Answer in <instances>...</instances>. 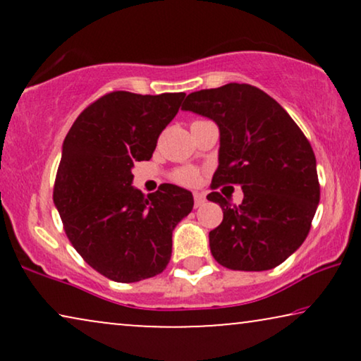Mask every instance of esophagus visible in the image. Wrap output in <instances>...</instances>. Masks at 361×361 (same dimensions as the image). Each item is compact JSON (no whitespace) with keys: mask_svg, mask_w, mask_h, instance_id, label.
I'll list each match as a JSON object with an SVG mask.
<instances>
[{"mask_svg":"<svg viewBox=\"0 0 361 361\" xmlns=\"http://www.w3.org/2000/svg\"><path fill=\"white\" fill-rule=\"evenodd\" d=\"M194 204H195V207L204 205L205 204V195L200 194V192H195V194H194Z\"/></svg>","mask_w":361,"mask_h":361,"instance_id":"obj_1","label":"esophagus"}]
</instances>
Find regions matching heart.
Wrapping results in <instances>:
<instances>
[{
    "label": "heart",
    "mask_w": 361,
    "mask_h": 361,
    "mask_svg": "<svg viewBox=\"0 0 361 361\" xmlns=\"http://www.w3.org/2000/svg\"><path fill=\"white\" fill-rule=\"evenodd\" d=\"M174 180L180 185H197L200 182L199 172L190 169V167H184V169H179L174 174Z\"/></svg>",
    "instance_id": "heart-1"
}]
</instances>
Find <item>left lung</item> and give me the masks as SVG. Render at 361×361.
Returning <instances> with one entry per match:
<instances>
[{"instance_id": "8db88e82", "label": "left lung", "mask_w": 361, "mask_h": 361, "mask_svg": "<svg viewBox=\"0 0 361 361\" xmlns=\"http://www.w3.org/2000/svg\"><path fill=\"white\" fill-rule=\"evenodd\" d=\"M182 110L219 126L212 187L243 190V202L233 207L219 192L207 195L224 210V221L209 233L214 258L236 271L279 266L304 243L320 200L307 137L274 98L248 83L190 93Z\"/></svg>"}]
</instances>
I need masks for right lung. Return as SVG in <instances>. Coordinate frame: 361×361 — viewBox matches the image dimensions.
<instances>
[{
	"instance_id": "add662e5",
	"label": "right lung",
	"mask_w": 361,
	"mask_h": 361,
	"mask_svg": "<svg viewBox=\"0 0 361 361\" xmlns=\"http://www.w3.org/2000/svg\"><path fill=\"white\" fill-rule=\"evenodd\" d=\"M184 97L111 92L85 108L63 140L54 204L77 253L116 283L162 273L172 231L194 207L192 192L174 184L145 195L131 172L151 159Z\"/></svg>"
}]
</instances>
